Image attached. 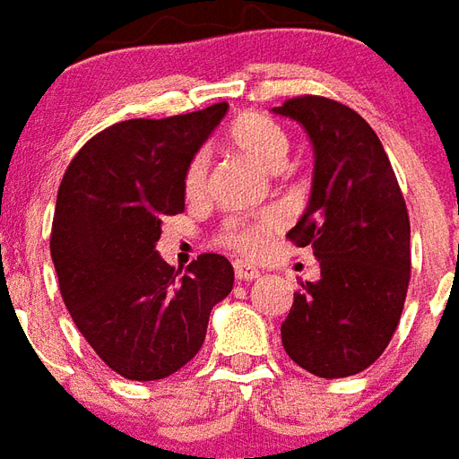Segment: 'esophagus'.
Masks as SVG:
<instances>
[{"instance_id":"esophagus-1","label":"esophagus","mask_w":459,"mask_h":459,"mask_svg":"<svg viewBox=\"0 0 459 459\" xmlns=\"http://www.w3.org/2000/svg\"><path fill=\"white\" fill-rule=\"evenodd\" d=\"M258 275H261L258 268L249 266V264H244V261H234V278H237V281L249 282V281H256Z\"/></svg>"}]
</instances>
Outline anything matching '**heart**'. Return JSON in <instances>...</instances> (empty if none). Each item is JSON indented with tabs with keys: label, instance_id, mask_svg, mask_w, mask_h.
Here are the masks:
<instances>
[{
	"label": "heart",
	"instance_id": "1",
	"mask_svg": "<svg viewBox=\"0 0 459 459\" xmlns=\"http://www.w3.org/2000/svg\"><path fill=\"white\" fill-rule=\"evenodd\" d=\"M230 144L244 157L256 161L258 167L278 171L288 160L290 137L275 120L266 116H244L230 127ZM208 188V154L198 152L186 169L184 191L188 201H198ZM285 225L281 210H264L258 215L227 217L215 234V242L242 256H258L266 249V242Z\"/></svg>",
	"mask_w": 459,
	"mask_h": 459
}]
</instances>
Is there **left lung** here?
Wrapping results in <instances>:
<instances>
[{
    "label": "left lung",
    "instance_id": "left-lung-1",
    "mask_svg": "<svg viewBox=\"0 0 459 459\" xmlns=\"http://www.w3.org/2000/svg\"><path fill=\"white\" fill-rule=\"evenodd\" d=\"M315 144L305 215L288 232L322 275L302 282L281 324L285 353L316 377H348L382 356L397 332L411 271V227L387 152L343 103L295 96L273 108Z\"/></svg>",
    "mask_w": 459,
    "mask_h": 459
}]
</instances>
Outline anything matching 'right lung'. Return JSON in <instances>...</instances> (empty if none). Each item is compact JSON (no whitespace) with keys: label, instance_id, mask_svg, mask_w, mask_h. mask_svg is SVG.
Returning <instances> with one entry per match:
<instances>
[{"label":"right lung","instance_id":"obj_1","mask_svg":"<svg viewBox=\"0 0 459 459\" xmlns=\"http://www.w3.org/2000/svg\"><path fill=\"white\" fill-rule=\"evenodd\" d=\"M203 111L106 127L74 154L55 203L50 256L65 305L96 356L126 380L181 370L232 292L234 268L201 254L186 273L154 251L161 217L184 212L188 161L225 118Z\"/></svg>","mask_w":459,"mask_h":459}]
</instances>
